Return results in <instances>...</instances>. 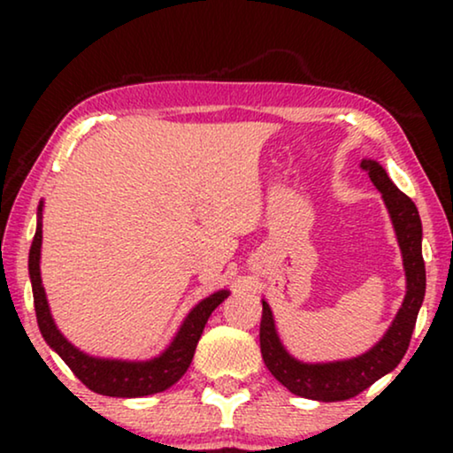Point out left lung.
<instances>
[{
	"instance_id": "8db88e82",
	"label": "left lung",
	"mask_w": 453,
	"mask_h": 453,
	"mask_svg": "<svg viewBox=\"0 0 453 453\" xmlns=\"http://www.w3.org/2000/svg\"><path fill=\"white\" fill-rule=\"evenodd\" d=\"M361 169L369 173L371 181L381 191L383 202L392 216L395 234L404 257V270L408 290L394 324L386 332V336L365 355L350 358V361L307 365L295 361L284 350L278 340L274 319H272L270 305L262 301V324H259V349L262 358L270 373L282 383L284 388L296 395L321 402H338L355 398L371 383H375L389 371L398 367L402 357L406 355L411 344L414 324H417L418 309L425 299V259H423V226H420L418 210L406 194L395 188L383 166L375 160H363Z\"/></svg>"
}]
</instances>
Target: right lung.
<instances>
[{
  "label": "right lung",
  "mask_w": 453,
  "mask_h": 453,
  "mask_svg": "<svg viewBox=\"0 0 453 453\" xmlns=\"http://www.w3.org/2000/svg\"><path fill=\"white\" fill-rule=\"evenodd\" d=\"M42 203L39 206L41 216ZM41 241H42V228L41 219L36 225V233L30 245L28 253V272L30 282H33V295H35V311L36 321H39L42 338L47 344L64 358L67 367L73 371V375L84 383L92 392L103 395H117V398H138V395H148L163 392V389L171 388L173 383L179 381L188 371L191 358H194L197 340H200L203 326L216 307L226 299V290H219V293L210 295L203 299L200 305L194 307L188 318H185L181 330L177 332L175 340H173L169 349L163 355L152 358L146 363H127V361H104V358H95L84 355L78 349L67 342L61 336L58 327H55L51 313H49L45 288L41 284V272H39V259H41Z\"/></svg>",
  "instance_id": "add662e5"
}]
</instances>
